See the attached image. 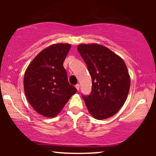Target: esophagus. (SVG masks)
Here are the masks:
<instances>
[{
	"instance_id": "obj_1",
	"label": "esophagus",
	"mask_w": 156,
	"mask_h": 156,
	"mask_svg": "<svg viewBox=\"0 0 156 156\" xmlns=\"http://www.w3.org/2000/svg\"><path fill=\"white\" fill-rule=\"evenodd\" d=\"M76 88L77 89V90H78V91H79V89H80V85H79V84H76Z\"/></svg>"
}]
</instances>
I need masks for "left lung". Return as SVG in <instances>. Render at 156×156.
Instances as JSON below:
<instances>
[{
    "mask_svg": "<svg viewBox=\"0 0 156 156\" xmlns=\"http://www.w3.org/2000/svg\"><path fill=\"white\" fill-rule=\"evenodd\" d=\"M78 51L92 78V92L82 95L89 113L97 119L117 114L129 92L130 79L125 63L101 44H79Z\"/></svg>",
    "mask_w": 156,
    "mask_h": 156,
    "instance_id": "obj_1",
    "label": "left lung"
}]
</instances>
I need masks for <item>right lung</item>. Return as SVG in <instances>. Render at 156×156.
Returning <instances> with one entry per match:
<instances>
[{
	"instance_id": "add662e5",
	"label": "right lung",
	"mask_w": 156,
	"mask_h": 156,
	"mask_svg": "<svg viewBox=\"0 0 156 156\" xmlns=\"http://www.w3.org/2000/svg\"><path fill=\"white\" fill-rule=\"evenodd\" d=\"M71 45L55 44L34 58L24 76V91L28 102L41 115L53 117L77 89L70 85L63 63Z\"/></svg>"
}]
</instances>
